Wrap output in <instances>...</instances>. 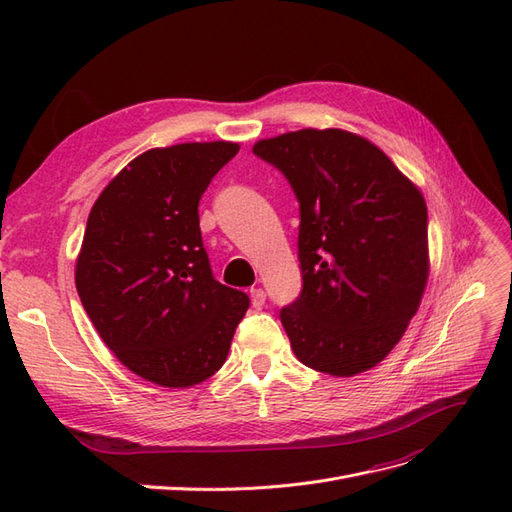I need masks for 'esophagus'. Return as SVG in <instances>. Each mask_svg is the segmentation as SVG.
<instances>
[{
    "mask_svg": "<svg viewBox=\"0 0 512 512\" xmlns=\"http://www.w3.org/2000/svg\"><path fill=\"white\" fill-rule=\"evenodd\" d=\"M250 297H252V305H254L256 309H260L262 305L267 303V292L262 290V288H252V290H250Z\"/></svg>",
    "mask_w": 512,
    "mask_h": 512,
    "instance_id": "esophagus-1",
    "label": "esophagus"
}]
</instances>
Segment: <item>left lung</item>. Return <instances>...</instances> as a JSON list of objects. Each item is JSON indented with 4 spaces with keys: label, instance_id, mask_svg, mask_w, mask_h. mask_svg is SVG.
Here are the masks:
<instances>
[{
    "label": "left lung",
    "instance_id": "8db88e82",
    "mask_svg": "<svg viewBox=\"0 0 512 512\" xmlns=\"http://www.w3.org/2000/svg\"><path fill=\"white\" fill-rule=\"evenodd\" d=\"M254 153L299 200L303 288L280 318L297 359L322 374L378 365L406 333L429 273L427 205L384 153L346 130H299Z\"/></svg>",
    "mask_w": 512,
    "mask_h": 512
}]
</instances>
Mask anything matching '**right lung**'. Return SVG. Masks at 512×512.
<instances>
[{"instance_id": "1", "label": "right lung", "mask_w": 512, "mask_h": 512, "mask_svg": "<svg viewBox=\"0 0 512 512\" xmlns=\"http://www.w3.org/2000/svg\"><path fill=\"white\" fill-rule=\"evenodd\" d=\"M237 143L149 149L91 207L76 290L104 344L136 376L185 389L211 378L250 307L213 277L198 203Z\"/></svg>"}]
</instances>
